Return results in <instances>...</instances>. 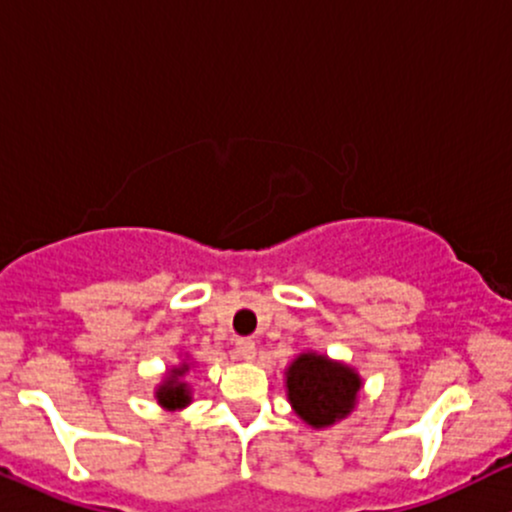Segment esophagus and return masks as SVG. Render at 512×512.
<instances>
[{
    "instance_id": "esophagus-1",
    "label": "esophagus",
    "mask_w": 512,
    "mask_h": 512,
    "mask_svg": "<svg viewBox=\"0 0 512 512\" xmlns=\"http://www.w3.org/2000/svg\"><path fill=\"white\" fill-rule=\"evenodd\" d=\"M255 354H257L255 339H250V337L236 339V356L238 358H243V361H250V358H255Z\"/></svg>"
}]
</instances>
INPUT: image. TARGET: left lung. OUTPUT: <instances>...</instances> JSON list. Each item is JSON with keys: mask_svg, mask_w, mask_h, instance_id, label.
<instances>
[{"mask_svg": "<svg viewBox=\"0 0 512 512\" xmlns=\"http://www.w3.org/2000/svg\"><path fill=\"white\" fill-rule=\"evenodd\" d=\"M361 375L346 363L315 354H301L286 368V395L293 411L313 428H327L346 419L356 407Z\"/></svg>", "mask_w": 512, "mask_h": 512, "instance_id": "1", "label": "left lung"}]
</instances>
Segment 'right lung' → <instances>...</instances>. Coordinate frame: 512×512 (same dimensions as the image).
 <instances>
[{
	"label": "right lung",
	"mask_w": 512,
	"mask_h": 512,
	"mask_svg": "<svg viewBox=\"0 0 512 512\" xmlns=\"http://www.w3.org/2000/svg\"><path fill=\"white\" fill-rule=\"evenodd\" d=\"M187 370H190V363H180V366L170 368L166 378H163V383L158 385L156 399L163 409H185L187 404L192 402L190 385L182 383V375H185Z\"/></svg>",
	"instance_id": "right-lung-1"
}]
</instances>
